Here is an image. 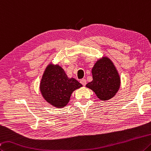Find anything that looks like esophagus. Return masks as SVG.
<instances>
[{
  "label": "esophagus",
  "mask_w": 151,
  "mask_h": 151,
  "mask_svg": "<svg viewBox=\"0 0 151 151\" xmlns=\"http://www.w3.org/2000/svg\"><path fill=\"white\" fill-rule=\"evenodd\" d=\"M80 83L83 85V86H85V85L86 84V79H84V78H83V79H81V81H80Z\"/></svg>",
  "instance_id": "obj_1"
}]
</instances>
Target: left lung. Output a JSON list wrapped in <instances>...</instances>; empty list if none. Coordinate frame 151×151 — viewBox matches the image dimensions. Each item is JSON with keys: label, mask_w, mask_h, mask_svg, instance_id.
<instances>
[{"label": "left lung", "mask_w": 151, "mask_h": 151, "mask_svg": "<svg viewBox=\"0 0 151 151\" xmlns=\"http://www.w3.org/2000/svg\"><path fill=\"white\" fill-rule=\"evenodd\" d=\"M93 80L86 86L95 92L101 100H108L120 87V77L112 61L107 57L99 59L92 69Z\"/></svg>", "instance_id": "left-lung-1"}]
</instances>
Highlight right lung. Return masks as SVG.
I'll use <instances>...</instances> for the list:
<instances>
[{"label":"right lung","mask_w":151,"mask_h":151,"mask_svg":"<svg viewBox=\"0 0 151 151\" xmlns=\"http://www.w3.org/2000/svg\"><path fill=\"white\" fill-rule=\"evenodd\" d=\"M83 86L76 79L68 78L59 65L49 64L43 73L40 91L48 103L56 108H63L68 103L73 91Z\"/></svg>","instance_id":"obj_1"}]
</instances>
